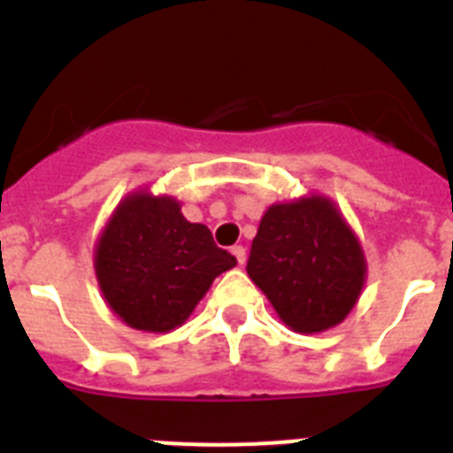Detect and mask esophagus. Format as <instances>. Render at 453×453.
<instances>
[{
  "mask_svg": "<svg viewBox=\"0 0 453 453\" xmlns=\"http://www.w3.org/2000/svg\"><path fill=\"white\" fill-rule=\"evenodd\" d=\"M231 254L235 256V261L240 263V265H242V263H245V258H247V250L242 245H235L234 250H231Z\"/></svg>",
  "mask_w": 453,
  "mask_h": 453,
  "instance_id": "1",
  "label": "esophagus"
}]
</instances>
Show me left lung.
<instances>
[{"instance_id":"obj_1","label":"left lung","mask_w":453,"mask_h":453,"mask_svg":"<svg viewBox=\"0 0 453 453\" xmlns=\"http://www.w3.org/2000/svg\"><path fill=\"white\" fill-rule=\"evenodd\" d=\"M361 242L319 195L274 203L251 242L247 274L297 334H319L349 315L365 283Z\"/></svg>"}]
</instances>
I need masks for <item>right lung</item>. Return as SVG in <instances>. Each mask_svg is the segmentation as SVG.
Here are the masks:
<instances>
[{
    "mask_svg": "<svg viewBox=\"0 0 453 453\" xmlns=\"http://www.w3.org/2000/svg\"><path fill=\"white\" fill-rule=\"evenodd\" d=\"M234 265L208 226L183 218L177 199L147 190L118 203L95 247V274L111 311L151 334L181 326L215 276Z\"/></svg>",
    "mask_w": 453,
    "mask_h": 453,
    "instance_id": "obj_1",
    "label": "right lung"
}]
</instances>
